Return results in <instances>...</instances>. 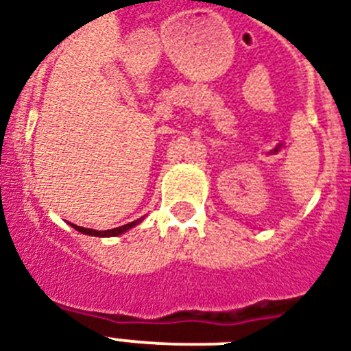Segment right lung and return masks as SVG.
I'll use <instances>...</instances> for the list:
<instances>
[{"instance_id": "right-lung-1", "label": "right lung", "mask_w": 351, "mask_h": 351, "mask_svg": "<svg viewBox=\"0 0 351 351\" xmlns=\"http://www.w3.org/2000/svg\"><path fill=\"white\" fill-rule=\"evenodd\" d=\"M142 220V219H140ZM140 220H134V222H131V224H125V226H120V228H114V230H107V231H96V230H87V228H82V226H74L73 228L76 231H80V233L84 234H90V237H118V234L125 233V231H129L131 228H134V226L140 222Z\"/></svg>"}]
</instances>
